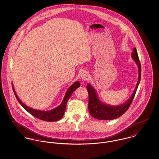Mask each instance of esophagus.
I'll use <instances>...</instances> for the list:
<instances>
[{
  "label": "esophagus",
  "mask_w": 159,
  "mask_h": 159,
  "mask_svg": "<svg viewBox=\"0 0 159 159\" xmlns=\"http://www.w3.org/2000/svg\"><path fill=\"white\" fill-rule=\"evenodd\" d=\"M88 74L87 71H82L80 74V78L83 81H87L88 80Z\"/></svg>",
  "instance_id": "esophagus-1"
}]
</instances>
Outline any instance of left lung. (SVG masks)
I'll use <instances>...</instances> for the list:
<instances>
[{"instance_id":"left-lung-1","label":"left lung","mask_w":159,"mask_h":159,"mask_svg":"<svg viewBox=\"0 0 159 159\" xmlns=\"http://www.w3.org/2000/svg\"><path fill=\"white\" fill-rule=\"evenodd\" d=\"M132 59L135 61L138 66L139 78L135 88L129 99L123 104L119 106H114L103 103L98 98L96 91L90 84H88L87 88L89 95L88 110L90 115L94 118L99 120H111L119 118L128 110L130 106L137 89L141 80V65L136 48H134L133 52L131 53Z\"/></svg>"}]
</instances>
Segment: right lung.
Wrapping results in <instances>:
<instances>
[{"label": "right lung", "mask_w": 159, "mask_h": 159, "mask_svg": "<svg viewBox=\"0 0 159 159\" xmlns=\"http://www.w3.org/2000/svg\"><path fill=\"white\" fill-rule=\"evenodd\" d=\"M12 86H13V89L15 94L16 97V99H17L18 102L26 111H27L30 114H31L32 115H33L34 116H35L39 120L46 121H49V122H52V121H57L60 120L63 116V115L65 114V111L66 110L68 101L69 100L70 98L71 97L72 93L77 88H79L80 86V84L79 81L75 82L67 89L61 104L53 109H52L51 110H48V111L38 110L26 106L18 98V95L16 94V91L13 87V85H12Z\"/></svg>", "instance_id": "right-lung-1"}]
</instances>
